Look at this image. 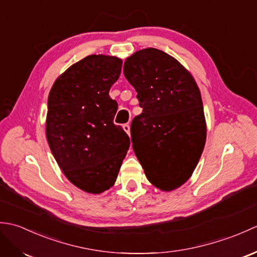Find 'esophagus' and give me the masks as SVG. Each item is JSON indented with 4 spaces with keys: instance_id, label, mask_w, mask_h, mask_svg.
Instances as JSON below:
<instances>
[{
    "instance_id": "34e87169",
    "label": "esophagus",
    "mask_w": 257,
    "mask_h": 257,
    "mask_svg": "<svg viewBox=\"0 0 257 257\" xmlns=\"http://www.w3.org/2000/svg\"><path fill=\"white\" fill-rule=\"evenodd\" d=\"M122 128H123L124 132L130 136V125H129V123H124V124L122 125Z\"/></svg>"
}]
</instances>
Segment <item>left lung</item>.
<instances>
[{
	"instance_id": "left-lung-1",
	"label": "left lung",
	"mask_w": 257,
	"mask_h": 257,
	"mask_svg": "<svg viewBox=\"0 0 257 257\" xmlns=\"http://www.w3.org/2000/svg\"><path fill=\"white\" fill-rule=\"evenodd\" d=\"M123 74L143 108L130 129L135 154L155 187L177 189L191 177L205 145L199 87L176 58L157 48L128 57Z\"/></svg>"
}]
</instances>
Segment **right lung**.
Here are the masks:
<instances>
[{
	"label": "right lung",
	"mask_w": 257,
	"mask_h": 257,
	"mask_svg": "<svg viewBox=\"0 0 257 257\" xmlns=\"http://www.w3.org/2000/svg\"><path fill=\"white\" fill-rule=\"evenodd\" d=\"M121 66L118 57L89 55L59 76L48 95L52 154L69 181L88 193L112 187L130 146L113 123L118 103L109 96Z\"/></svg>",
	"instance_id": "add662e5"
}]
</instances>
